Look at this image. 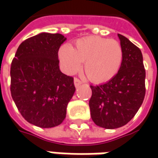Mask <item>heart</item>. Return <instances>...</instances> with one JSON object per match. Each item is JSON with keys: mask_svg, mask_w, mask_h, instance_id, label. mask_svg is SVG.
I'll use <instances>...</instances> for the list:
<instances>
[{"mask_svg": "<svg viewBox=\"0 0 158 158\" xmlns=\"http://www.w3.org/2000/svg\"><path fill=\"white\" fill-rule=\"evenodd\" d=\"M110 60H111V61H112V62H113L115 59H114V57H113V56L112 55V56H110Z\"/></svg>", "mask_w": 158, "mask_h": 158, "instance_id": "heart-1", "label": "heart"}]
</instances>
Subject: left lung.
<instances>
[{"label": "left lung", "instance_id": "left-lung-1", "mask_svg": "<svg viewBox=\"0 0 158 158\" xmlns=\"http://www.w3.org/2000/svg\"><path fill=\"white\" fill-rule=\"evenodd\" d=\"M66 40L60 33L38 34L22 43L11 63L12 98L22 116L40 127L61 124L76 91L74 78L59 67L58 51Z\"/></svg>", "mask_w": 158, "mask_h": 158}]
</instances>
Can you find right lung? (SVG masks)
I'll return each instance as SVG.
<instances>
[{
	"mask_svg": "<svg viewBox=\"0 0 158 158\" xmlns=\"http://www.w3.org/2000/svg\"><path fill=\"white\" fill-rule=\"evenodd\" d=\"M122 60L118 73L98 86H91L89 99L91 118L97 126L114 129L130 121L143 104L145 95V69L141 50L122 35ZM96 64H95L94 63ZM97 60H89L88 70L94 80L107 79L109 73L97 68Z\"/></svg>",
	"mask_w": 158,
	"mask_h": 158,
	"instance_id": "1",
	"label": "right lung"
}]
</instances>
